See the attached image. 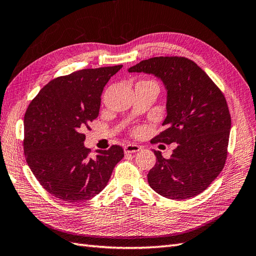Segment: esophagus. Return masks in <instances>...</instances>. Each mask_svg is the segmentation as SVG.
<instances>
[{"mask_svg": "<svg viewBox=\"0 0 256 256\" xmlns=\"http://www.w3.org/2000/svg\"><path fill=\"white\" fill-rule=\"evenodd\" d=\"M142 150V147L140 146H137V144H128L124 147V152L126 153V154H128V153H136L138 151Z\"/></svg>", "mask_w": 256, "mask_h": 256, "instance_id": "obj_1", "label": "esophagus"}]
</instances>
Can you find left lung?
Instances as JSON below:
<instances>
[{
  "instance_id": "1",
  "label": "left lung",
  "mask_w": 256,
  "mask_h": 256,
  "mask_svg": "<svg viewBox=\"0 0 256 256\" xmlns=\"http://www.w3.org/2000/svg\"><path fill=\"white\" fill-rule=\"evenodd\" d=\"M128 70L153 75L163 82L165 130L152 142L177 144L170 158L154 151L156 163L148 174L150 186L170 200L200 194L221 172L228 156L232 122L222 92L186 58H151Z\"/></svg>"
}]
</instances>
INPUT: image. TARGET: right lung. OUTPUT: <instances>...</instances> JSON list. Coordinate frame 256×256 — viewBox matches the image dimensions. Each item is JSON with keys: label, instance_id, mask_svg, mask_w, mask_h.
<instances>
[{"label": "right lung", "instance_id": "add662e5", "mask_svg": "<svg viewBox=\"0 0 256 256\" xmlns=\"http://www.w3.org/2000/svg\"><path fill=\"white\" fill-rule=\"evenodd\" d=\"M122 65L82 70L51 80L24 114V156L48 193L65 202H82L100 193L123 158L120 146L89 156L84 128L98 118L100 96Z\"/></svg>", "mask_w": 256, "mask_h": 256}]
</instances>
